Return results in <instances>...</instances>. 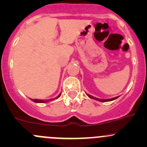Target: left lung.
Returning <instances> with one entry per match:
<instances>
[{
	"mask_svg": "<svg viewBox=\"0 0 147 147\" xmlns=\"http://www.w3.org/2000/svg\"><path fill=\"white\" fill-rule=\"evenodd\" d=\"M87 96H88V97H89V98H92V99H95V100H98V101H100V102H108V101H112V100H114L117 99V98H119V96H118V97H116V98H111V99H107V100H102V99H99V98H95V97H93V96H90V95H88V94H87Z\"/></svg>",
	"mask_w": 147,
	"mask_h": 147,
	"instance_id": "obj_1",
	"label": "left lung"
}]
</instances>
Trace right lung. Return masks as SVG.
<instances>
[{"label": "right lung", "instance_id": "obj_1", "mask_svg": "<svg viewBox=\"0 0 147 147\" xmlns=\"http://www.w3.org/2000/svg\"><path fill=\"white\" fill-rule=\"evenodd\" d=\"M61 94H59V96L58 97H56L55 98H52V99H50V100H38V99H31L32 101H33V102H38V103H44V102H47V101H50V100H53L54 99H56V98H59V97L61 96Z\"/></svg>", "mask_w": 147, "mask_h": 147}]
</instances>
